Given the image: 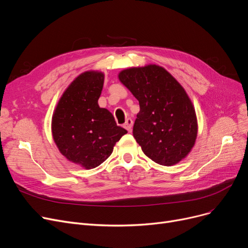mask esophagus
Segmentation results:
<instances>
[{"label":"esophagus","mask_w":248,"mask_h":248,"mask_svg":"<svg viewBox=\"0 0 248 248\" xmlns=\"http://www.w3.org/2000/svg\"><path fill=\"white\" fill-rule=\"evenodd\" d=\"M124 128L126 129L127 132H132V128H133V120L132 119H127L124 124Z\"/></svg>","instance_id":"34e87169"}]
</instances>
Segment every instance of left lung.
Listing matches in <instances>:
<instances>
[{
    "mask_svg": "<svg viewBox=\"0 0 248 248\" xmlns=\"http://www.w3.org/2000/svg\"><path fill=\"white\" fill-rule=\"evenodd\" d=\"M117 76L139 100L133 134L144 154L167 167L187 158L196 142L198 123L184 87L157 64L126 68Z\"/></svg>",
    "mask_w": 248,
    "mask_h": 248,
    "instance_id": "obj_1",
    "label": "left lung"
}]
</instances>
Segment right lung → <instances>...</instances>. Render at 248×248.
Listing matches in <instances>:
<instances>
[{"label": "right lung", "mask_w": 248, "mask_h": 248, "mask_svg": "<svg viewBox=\"0 0 248 248\" xmlns=\"http://www.w3.org/2000/svg\"><path fill=\"white\" fill-rule=\"evenodd\" d=\"M104 73L87 70L64 90L52 114L51 131L59 152L85 170L98 167L127 132L111 112L99 108Z\"/></svg>", "instance_id": "right-lung-1"}]
</instances>
